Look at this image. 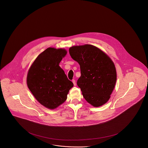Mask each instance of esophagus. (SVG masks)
Segmentation results:
<instances>
[{"instance_id":"obj_1","label":"esophagus","mask_w":148,"mask_h":148,"mask_svg":"<svg viewBox=\"0 0 148 148\" xmlns=\"http://www.w3.org/2000/svg\"><path fill=\"white\" fill-rule=\"evenodd\" d=\"M72 82H73V84L74 86H76V81H75V79H73V80H72Z\"/></svg>"}]
</instances>
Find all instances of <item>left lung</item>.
Instances as JSON below:
<instances>
[{
	"instance_id": "8db88e82",
	"label": "left lung",
	"mask_w": 148,
	"mask_h": 148,
	"mask_svg": "<svg viewBox=\"0 0 148 148\" xmlns=\"http://www.w3.org/2000/svg\"><path fill=\"white\" fill-rule=\"evenodd\" d=\"M69 53L80 66L81 75L77 84L85 99L95 108L105 104L116 82L114 62L100 48L91 45L72 46Z\"/></svg>"
}]
</instances>
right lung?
Returning a JSON list of instances; mask_svg holds the SVG:
<instances>
[{
	"label": "right lung",
	"instance_id": "1",
	"mask_svg": "<svg viewBox=\"0 0 148 148\" xmlns=\"http://www.w3.org/2000/svg\"><path fill=\"white\" fill-rule=\"evenodd\" d=\"M67 53L64 48L49 47L38 56L28 71V88L47 109H56L62 105L73 86L59 66Z\"/></svg>",
	"mask_w": 148,
	"mask_h": 148
}]
</instances>
